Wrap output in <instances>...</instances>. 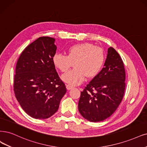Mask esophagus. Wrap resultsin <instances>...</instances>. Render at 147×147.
Returning a JSON list of instances; mask_svg holds the SVG:
<instances>
[{
    "label": "esophagus",
    "mask_w": 147,
    "mask_h": 147,
    "mask_svg": "<svg viewBox=\"0 0 147 147\" xmlns=\"http://www.w3.org/2000/svg\"><path fill=\"white\" fill-rule=\"evenodd\" d=\"M66 88H67V89L68 90H69L71 89H72L73 88V86H72L71 85H69L67 84V85H66Z\"/></svg>",
    "instance_id": "esophagus-1"
}]
</instances>
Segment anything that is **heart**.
I'll return each mask as SVG.
<instances>
[{"mask_svg":"<svg viewBox=\"0 0 147 147\" xmlns=\"http://www.w3.org/2000/svg\"><path fill=\"white\" fill-rule=\"evenodd\" d=\"M105 52L93 43L84 42L74 45L67 50V55L56 53L53 57L56 68L65 73L72 67L75 68L62 75V79L71 85L82 83L86 76L94 77L99 72L105 61Z\"/></svg>","mask_w":147,"mask_h":147,"instance_id":"heart-1","label":"heart"}]
</instances>
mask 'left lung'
Wrapping results in <instances>:
<instances>
[{"mask_svg":"<svg viewBox=\"0 0 147 147\" xmlns=\"http://www.w3.org/2000/svg\"><path fill=\"white\" fill-rule=\"evenodd\" d=\"M125 71L115 48L108 49L104 67L80 93L79 111L90 122H100L111 116L122 100L125 90Z\"/></svg>","mask_w":147,"mask_h":147,"instance_id":"1","label":"left lung"}]
</instances>
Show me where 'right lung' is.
<instances>
[{
  "mask_svg": "<svg viewBox=\"0 0 147 147\" xmlns=\"http://www.w3.org/2000/svg\"><path fill=\"white\" fill-rule=\"evenodd\" d=\"M54 40L47 36L39 37L24 49L16 63L14 94L25 112L34 119L53 116L67 92L53 63L56 51Z\"/></svg>",
  "mask_w": 147,
  "mask_h": 147,
  "instance_id": "obj_1",
  "label": "right lung"
}]
</instances>
